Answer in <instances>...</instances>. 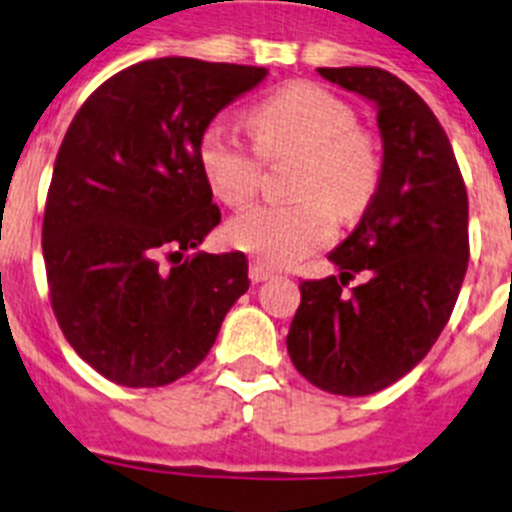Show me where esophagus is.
Listing matches in <instances>:
<instances>
[{"label": "esophagus", "instance_id": "34e87169", "mask_svg": "<svg viewBox=\"0 0 512 512\" xmlns=\"http://www.w3.org/2000/svg\"><path fill=\"white\" fill-rule=\"evenodd\" d=\"M248 277H251L253 284H259V282H266V279L274 277V271H271L266 264H261V261H251Z\"/></svg>", "mask_w": 512, "mask_h": 512}]
</instances>
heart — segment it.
<instances>
[{"instance_id": "1", "label": "heart", "mask_w": 512, "mask_h": 512, "mask_svg": "<svg viewBox=\"0 0 512 512\" xmlns=\"http://www.w3.org/2000/svg\"><path fill=\"white\" fill-rule=\"evenodd\" d=\"M253 143L223 125L200 138V166L212 192L243 205L259 192L266 161L300 158L295 202H261L228 223V241L266 266H289L330 243L336 215L356 217L382 182V151L356 125L354 107L312 81H292L253 104Z\"/></svg>"}]
</instances>
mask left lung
Instances as JSON below:
<instances>
[{"label":"left lung","mask_w":512,"mask_h":512,"mask_svg":"<svg viewBox=\"0 0 512 512\" xmlns=\"http://www.w3.org/2000/svg\"><path fill=\"white\" fill-rule=\"evenodd\" d=\"M318 74L377 104L382 182L328 256L341 274L300 284L287 351L320 390L364 397L405 377L449 323L467 274L469 200L449 135L405 81L377 66ZM359 270L367 282L346 293Z\"/></svg>","instance_id":"8db88e82"}]
</instances>
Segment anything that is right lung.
I'll return each instance as SVG.
<instances>
[{
    "instance_id": "obj_1",
    "label": "right lung",
    "mask_w": 512,
    "mask_h": 512,
    "mask_svg": "<svg viewBox=\"0 0 512 512\" xmlns=\"http://www.w3.org/2000/svg\"><path fill=\"white\" fill-rule=\"evenodd\" d=\"M266 74L182 56L135 63L94 89L63 135L43 217L48 292L66 341L110 382L189 374L246 295L241 251L184 253L220 223L202 133Z\"/></svg>"
}]
</instances>
